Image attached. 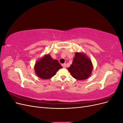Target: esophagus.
<instances>
[{
	"mask_svg": "<svg viewBox=\"0 0 123 123\" xmlns=\"http://www.w3.org/2000/svg\"><path fill=\"white\" fill-rule=\"evenodd\" d=\"M62 65V67L64 68H66V64H63Z\"/></svg>",
	"mask_w": 123,
	"mask_h": 123,
	"instance_id": "esophagus-1",
	"label": "esophagus"
}]
</instances>
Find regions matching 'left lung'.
I'll list each match as a JSON object with an SVG mask.
<instances>
[{
	"label": "left lung",
	"mask_w": 123,
	"mask_h": 123,
	"mask_svg": "<svg viewBox=\"0 0 123 123\" xmlns=\"http://www.w3.org/2000/svg\"><path fill=\"white\" fill-rule=\"evenodd\" d=\"M93 69L90 58L84 53L77 52L72 64L67 69L74 79L82 80L87 79L91 75Z\"/></svg>",
	"instance_id": "obj_1"
}]
</instances>
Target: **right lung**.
Returning <instances> with one entry per match:
<instances>
[{"mask_svg": "<svg viewBox=\"0 0 123 123\" xmlns=\"http://www.w3.org/2000/svg\"><path fill=\"white\" fill-rule=\"evenodd\" d=\"M62 67L56 59H54L49 54L44 55L35 62V73L43 80L50 79L54 76Z\"/></svg>", "mask_w": 123, "mask_h": 123, "instance_id": "1", "label": "right lung"}]
</instances>
